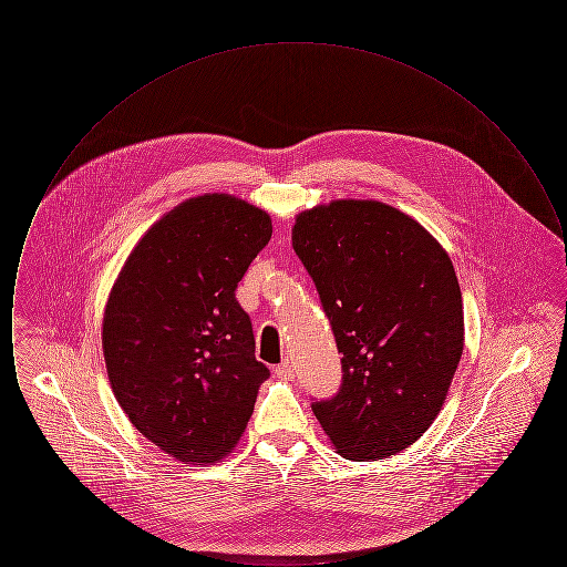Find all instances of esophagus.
Returning a JSON list of instances; mask_svg holds the SVG:
<instances>
[{
    "label": "esophagus",
    "instance_id": "1",
    "mask_svg": "<svg viewBox=\"0 0 567 567\" xmlns=\"http://www.w3.org/2000/svg\"><path fill=\"white\" fill-rule=\"evenodd\" d=\"M274 374L278 378H285V380H289V378H293V365H291V361L287 359V361H282L280 365H276V370H274Z\"/></svg>",
    "mask_w": 567,
    "mask_h": 567
}]
</instances>
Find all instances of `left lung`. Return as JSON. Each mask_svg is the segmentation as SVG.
<instances>
[{"instance_id": "1", "label": "left lung", "mask_w": 567, "mask_h": 567, "mask_svg": "<svg viewBox=\"0 0 567 567\" xmlns=\"http://www.w3.org/2000/svg\"><path fill=\"white\" fill-rule=\"evenodd\" d=\"M293 248L342 352V386L312 412L342 457H391L430 430L463 352L449 252L402 210L336 199L299 213Z\"/></svg>"}]
</instances>
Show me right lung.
Here are the masks:
<instances>
[{
    "label": "right lung",
    "instance_id": "obj_1",
    "mask_svg": "<svg viewBox=\"0 0 567 567\" xmlns=\"http://www.w3.org/2000/svg\"><path fill=\"white\" fill-rule=\"evenodd\" d=\"M271 218L225 193L190 197L135 244L110 291L102 344L132 425L193 465L234 451L270 370L236 299Z\"/></svg>",
    "mask_w": 567,
    "mask_h": 567
}]
</instances>
